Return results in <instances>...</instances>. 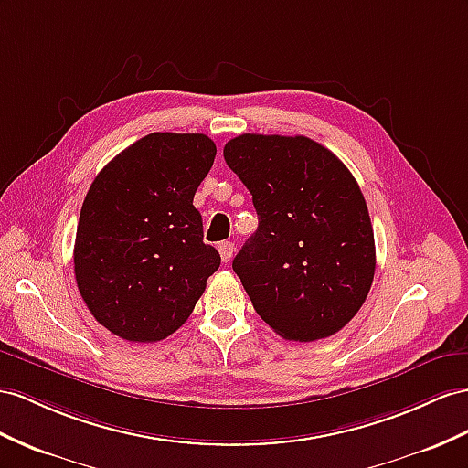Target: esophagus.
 Wrapping results in <instances>:
<instances>
[{
    "instance_id": "1",
    "label": "esophagus",
    "mask_w": 468,
    "mask_h": 468,
    "mask_svg": "<svg viewBox=\"0 0 468 468\" xmlns=\"http://www.w3.org/2000/svg\"><path fill=\"white\" fill-rule=\"evenodd\" d=\"M219 255H221V259H223V262H227V261H231V257H233V250H235V243H231V241H223V243H219Z\"/></svg>"
}]
</instances>
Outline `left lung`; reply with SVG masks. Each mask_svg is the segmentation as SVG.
Here are the masks:
<instances>
[{"label": "left lung", "instance_id": "left-lung-1", "mask_svg": "<svg viewBox=\"0 0 468 468\" xmlns=\"http://www.w3.org/2000/svg\"><path fill=\"white\" fill-rule=\"evenodd\" d=\"M223 155L259 215L233 259L257 314L286 340L336 334L366 303L376 272L374 229L354 176L306 136L241 134Z\"/></svg>", "mask_w": 468, "mask_h": 468}]
</instances>
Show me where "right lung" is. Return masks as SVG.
I'll return each instance as SVG.
<instances>
[{
	"label": "right lung",
	"instance_id": "right-lung-1",
	"mask_svg": "<svg viewBox=\"0 0 468 468\" xmlns=\"http://www.w3.org/2000/svg\"><path fill=\"white\" fill-rule=\"evenodd\" d=\"M215 154L206 134L154 132L94 177L77 225L75 279L90 314L118 338L170 336L219 269L194 207Z\"/></svg>",
	"mask_w": 468,
	"mask_h": 468
}]
</instances>
